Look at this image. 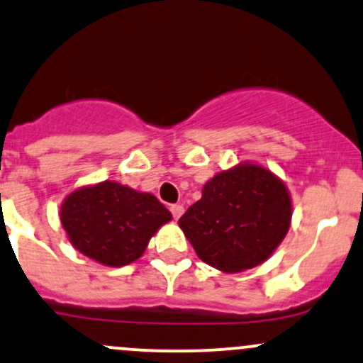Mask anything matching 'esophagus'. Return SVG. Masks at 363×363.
<instances>
[{
    "label": "esophagus",
    "mask_w": 363,
    "mask_h": 363,
    "mask_svg": "<svg viewBox=\"0 0 363 363\" xmlns=\"http://www.w3.org/2000/svg\"><path fill=\"white\" fill-rule=\"evenodd\" d=\"M170 213H172V217L175 218V220H177V218L181 217L182 213H184V206L179 205V203H175V205L170 206Z\"/></svg>",
    "instance_id": "obj_1"
}]
</instances>
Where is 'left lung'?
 Here are the masks:
<instances>
[{
  "label": "left lung",
  "mask_w": 363,
  "mask_h": 363,
  "mask_svg": "<svg viewBox=\"0 0 363 363\" xmlns=\"http://www.w3.org/2000/svg\"><path fill=\"white\" fill-rule=\"evenodd\" d=\"M291 222L286 186L258 165H240L217 174L201 200L179 218L194 252L224 272L262 264L284 240Z\"/></svg>",
  "instance_id": "obj_1"
}]
</instances>
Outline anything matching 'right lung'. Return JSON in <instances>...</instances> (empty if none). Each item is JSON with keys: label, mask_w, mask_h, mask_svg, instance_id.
Instances as JSON below:
<instances>
[{"label": "right lung", "mask_w": 363, "mask_h": 363, "mask_svg": "<svg viewBox=\"0 0 363 363\" xmlns=\"http://www.w3.org/2000/svg\"><path fill=\"white\" fill-rule=\"evenodd\" d=\"M170 218L172 215L153 194L111 181L74 191L60 212L72 245L110 267L138 260L158 227Z\"/></svg>", "instance_id": "right-lung-1"}]
</instances>
